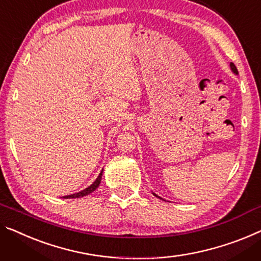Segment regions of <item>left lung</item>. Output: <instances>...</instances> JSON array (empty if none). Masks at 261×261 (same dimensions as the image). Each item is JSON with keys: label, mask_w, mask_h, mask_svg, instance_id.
<instances>
[{"label": "left lung", "mask_w": 261, "mask_h": 261, "mask_svg": "<svg viewBox=\"0 0 261 261\" xmlns=\"http://www.w3.org/2000/svg\"><path fill=\"white\" fill-rule=\"evenodd\" d=\"M231 69H232V71L234 72V73H238V70H237V68H236V65L233 64V63H231ZM155 196V194H154ZM155 197H158V196H155ZM158 198H161V197H158Z\"/></svg>", "instance_id": "left-lung-1"}]
</instances>
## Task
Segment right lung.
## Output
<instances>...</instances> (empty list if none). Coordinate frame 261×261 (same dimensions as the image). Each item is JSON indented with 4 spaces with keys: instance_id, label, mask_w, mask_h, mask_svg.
Instances as JSON below:
<instances>
[{
    "instance_id": "right-lung-1",
    "label": "right lung",
    "mask_w": 261,
    "mask_h": 261,
    "mask_svg": "<svg viewBox=\"0 0 261 261\" xmlns=\"http://www.w3.org/2000/svg\"><path fill=\"white\" fill-rule=\"evenodd\" d=\"M102 173H103V171L99 173V176L96 178V180L93 181L90 186H88L87 189L83 190V191H81V192H79V193L69 194V196H64L63 198H81V197H84V196H87V194L93 192L97 188H98L99 184H100V180H102Z\"/></svg>"
}]
</instances>
